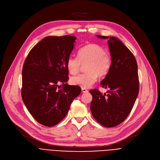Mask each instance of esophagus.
I'll return each mask as SVG.
<instances>
[{"mask_svg":"<svg viewBox=\"0 0 160 160\" xmlns=\"http://www.w3.org/2000/svg\"><path fill=\"white\" fill-rule=\"evenodd\" d=\"M82 91L83 93H87V92H88V90L86 89V88H82Z\"/></svg>","mask_w":160,"mask_h":160,"instance_id":"esophagus-1","label":"esophagus"}]
</instances>
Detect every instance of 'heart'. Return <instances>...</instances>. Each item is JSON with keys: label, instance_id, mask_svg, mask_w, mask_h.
<instances>
[{"label": "heart", "instance_id": "obj_1", "mask_svg": "<svg viewBox=\"0 0 160 160\" xmlns=\"http://www.w3.org/2000/svg\"><path fill=\"white\" fill-rule=\"evenodd\" d=\"M78 58L70 56L66 61L69 73L77 74L82 65H85L84 73L74 76L70 79L72 85L88 88L100 77H104L110 72L112 65V58L106 52L104 47L96 43H89L81 47L77 53Z\"/></svg>", "mask_w": 160, "mask_h": 160}]
</instances>
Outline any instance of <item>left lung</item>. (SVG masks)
<instances>
[{
  "mask_svg": "<svg viewBox=\"0 0 160 160\" xmlns=\"http://www.w3.org/2000/svg\"><path fill=\"white\" fill-rule=\"evenodd\" d=\"M108 45L112 65L110 72L101 82V86L110 90L108 95H102L98 89H91L93 100L90 110L98 122L112 128L127 118L138 95L139 83L138 64L132 52L115 37L110 38Z\"/></svg>",
  "mask_w": 160,
  "mask_h": 160,
  "instance_id": "1",
  "label": "left lung"
}]
</instances>
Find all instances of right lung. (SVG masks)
Masks as SVG:
<instances>
[{
  "instance_id": "add662e5",
  "label": "right lung",
  "mask_w": 160,
  "mask_h": 160,
  "mask_svg": "<svg viewBox=\"0 0 160 160\" xmlns=\"http://www.w3.org/2000/svg\"><path fill=\"white\" fill-rule=\"evenodd\" d=\"M76 39L69 35L46 37L30 50L24 62L22 100L33 118L46 127L63 120L81 92L79 86L65 83L69 80L66 61Z\"/></svg>"
}]
</instances>
